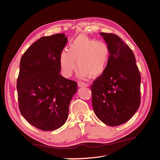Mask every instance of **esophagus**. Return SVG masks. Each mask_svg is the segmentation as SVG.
I'll use <instances>...</instances> for the list:
<instances>
[{
    "mask_svg": "<svg viewBox=\"0 0 160 160\" xmlns=\"http://www.w3.org/2000/svg\"><path fill=\"white\" fill-rule=\"evenodd\" d=\"M78 86L79 87V88H83V87H88L89 84L83 83V82L79 81L78 82Z\"/></svg>",
    "mask_w": 160,
    "mask_h": 160,
    "instance_id": "1",
    "label": "esophagus"
}]
</instances>
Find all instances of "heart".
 <instances>
[{"instance_id":"b5f03b06","label":"heart","mask_w":160,"mask_h":160,"mask_svg":"<svg viewBox=\"0 0 160 160\" xmlns=\"http://www.w3.org/2000/svg\"><path fill=\"white\" fill-rule=\"evenodd\" d=\"M110 49L107 43L98 41L86 35H79L69 46V51H62L60 55V65L65 77H69L79 68L78 77L86 78L102 75L107 69L110 59Z\"/></svg>"}]
</instances>
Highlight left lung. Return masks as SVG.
<instances>
[{"instance_id":"obj_1","label":"left lung","mask_w":160,"mask_h":160,"mask_svg":"<svg viewBox=\"0 0 160 160\" xmlns=\"http://www.w3.org/2000/svg\"><path fill=\"white\" fill-rule=\"evenodd\" d=\"M110 49L107 69L91 85L92 105L101 122L109 126L127 122L140 105L141 77L133 51L119 37L100 32Z\"/></svg>"}]
</instances>
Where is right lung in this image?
I'll return each instance as SVG.
<instances>
[{
	"instance_id": "add662e5",
	"label": "right lung",
	"mask_w": 160,
	"mask_h": 160,
	"mask_svg": "<svg viewBox=\"0 0 160 160\" xmlns=\"http://www.w3.org/2000/svg\"><path fill=\"white\" fill-rule=\"evenodd\" d=\"M65 34L41 37L24 53L17 79L18 106L23 118L42 131L59 129L66 122L75 81L60 74Z\"/></svg>"
}]
</instances>
